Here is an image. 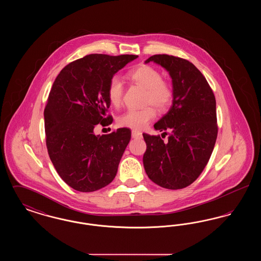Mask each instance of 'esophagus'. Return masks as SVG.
Returning <instances> with one entry per match:
<instances>
[{
	"mask_svg": "<svg viewBox=\"0 0 261 261\" xmlns=\"http://www.w3.org/2000/svg\"><path fill=\"white\" fill-rule=\"evenodd\" d=\"M132 137L133 138H141L142 137V133L137 131V130H132Z\"/></svg>",
	"mask_w": 261,
	"mask_h": 261,
	"instance_id": "esophagus-1",
	"label": "esophagus"
}]
</instances>
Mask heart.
Returning a JSON list of instances; mask_svg holds the SVG:
<instances>
[{"mask_svg":"<svg viewBox=\"0 0 261 261\" xmlns=\"http://www.w3.org/2000/svg\"><path fill=\"white\" fill-rule=\"evenodd\" d=\"M128 77L137 85L146 89L145 103L153 105L159 111H166L173 102L174 88L172 84L164 79L156 68L141 64L128 72ZM124 86L118 76L111 78L108 85V98L114 107L121 103ZM155 117V111L151 106L140 110H128L118 117V124L133 129H144Z\"/></svg>","mask_w":261,"mask_h":261,"instance_id":"obj_1","label":"heart"}]
</instances>
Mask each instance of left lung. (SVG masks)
Returning a JSON list of instances; mask_svg holds the SVG:
<instances>
[{
  "label": "left lung",
  "instance_id": "left-lung-1",
  "mask_svg": "<svg viewBox=\"0 0 261 261\" xmlns=\"http://www.w3.org/2000/svg\"><path fill=\"white\" fill-rule=\"evenodd\" d=\"M155 62L172 78V107L153 125L170 132L164 142L160 135L143 134L147 144L143 162L146 173L156 185L183 189L195 182L211 159L217 138L216 100L205 77L192 62L168 55H154Z\"/></svg>",
  "mask_w": 261,
  "mask_h": 261
}]
</instances>
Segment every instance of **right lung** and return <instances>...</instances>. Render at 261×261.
Returning a JSON list of instances; mask_svg holds the SVG:
<instances>
[{"label": "right lung", "mask_w": 261, "mask_h": 261, "mask_svg": "<svg viewBox=\"0 0 261 261\" xmlns=\"http://www.w3.org/2000/svg\"><path fill=\"white\" fill-rule=\"evenodd\" d=\"M137 58L88 55L64 66L53 84L44 111L46 145L57 172L76 191H97L116 175L131 130L97 136L94 128L112 124V116H107L109 82Z\"/></svg>", "instance_id": "obj_1"}]
</instances>
